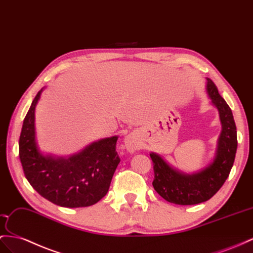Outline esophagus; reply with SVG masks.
<instances>
[{
	"label": "esophagus",
	"instance_id": "esophagus-1",
	"mask_svg": "<svg viewBox=\"0 0 253 253\" xmlns=\"http://www.w3.org/2000/svg\"><path fill=\"white\" fill-rule=\"evenodd\" d=\"M124 144L126 150L130 153H133L140 148V143L134 134H128L124 140Z\"/></svg>",
	"mask_w": 253,
	"mask_h": 253
}]
</instances>
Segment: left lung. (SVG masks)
I'll list each match as a JSON object with an SVG mask.
<instances>
[{"label": "left lung", "instance_id": "1", "mask_svg": "<svg viewBox=\"0 0 253 253\" xmlns=\"http://www.w3.org/2000/svg\"><path fill=\"white\" fill-rule=\"evenodd\" d=\"M207 93L218 109L222 124L213 163L194 175H185L172 169L158 155H150L154 166V189L170 203L194 205L210 200L221 188L234 164L237 134L232 111L211 79H207Z\"/></svg>", "mask_w": 253, "mask_h": 253}]
</instances>
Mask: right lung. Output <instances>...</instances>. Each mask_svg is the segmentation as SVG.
<instances>
[{
  "label": "right lung",
  "instance_id": "right-lung-1",
  "mask_svg": "<svg viewBox=\"0 0 253 253\" xmlns=\"http://www.w3.org/2000/svg\"><path fill=\"white\" fill-rule=\"evenodd\" d=\"M38 92L25 115L19 139V156L31 186L50 202L63 207H85L106 196L120 157L118 138L102 139L68 159L44 157L35 141V107Z\"/></svg>",
  "mask_w": 253,
  "mask_h": 253
}]
</instances>
